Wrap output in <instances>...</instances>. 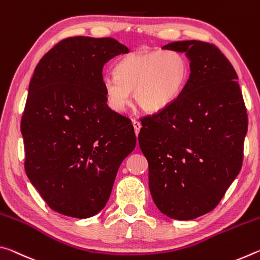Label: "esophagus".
<instances>
[{"label": "esophagus", "mask_w": 260, "mask_h": 260, "mask_svg": "<svg viewBox=\"0 0 260 260\" xmlns=\"http://www.w3.org/2000/svg\"><path fill=\"white\" fill-rule=\"evenodd\" d=\"M132 124H133L135 134H136V136H138L139 135V132L141 129V127H142V125H141V122L139 120H136V119H133V122H132Z\"/></svg>", "instance_id": "1"}]
</instances>
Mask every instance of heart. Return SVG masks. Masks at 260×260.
I'll return each instance as SVG.
<instances>
[{"instance_id": "obj_1", "label": "heart", "mask_w": 260, "mask_h": 260, "mask_svg": "<svg viewBox=\"0 0 260 260\" xmlns=\"http://www.w3.org/2000/svg\"><path fill=\"white\" fill-rule=\"evenodd\" d=\"M189 63L175 50L133 51L118 61L116 73L103 77L110 108L122 111L131 90L136 104L146 112L162 111L183 93L189 78Z\"/></svg>"}]
</instances>
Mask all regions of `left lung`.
I'll return each instance as SVG.
<instances>
[{
  "label": "left lung",
  "instance_id": "obj_1",
  "mask_svg": "<svg viewBox=\"0 0 260 260\" xmlns=\"http://www.w3.org/2000/svg\"><path fill=\"white\" fill-rule=\"evenodd\" d=\"M162 49L184 52L190 74L172 105L141 120L139 144L157 208L191 220L212 211L240 173L248 116L235 70L217 47L189 40Z\"/></svg>",
  "mask_w": 260,
  "mask_h": 260
}]
</instances>
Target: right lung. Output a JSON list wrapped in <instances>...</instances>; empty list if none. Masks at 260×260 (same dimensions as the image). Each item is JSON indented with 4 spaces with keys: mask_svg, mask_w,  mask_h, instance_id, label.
I'll list each match as a JSON object with an SVG mask.
<instances>
[{
    "mask_svg": "<svg viewBox=\"0 0 260 260\" xmlns=\"http://www.w3.org/2000/svg\"><path fill=\"white\" fill-rule=\"evenodd\" d=\"M129 49L112 38H68L39 61L20 129L25 171L49 208L85 219L102 210L134 150L131 120L110 109L105 63Z\"/></svg>",
    "mask_w": 260,
    "mask_h": 260,
    "instance_id": "obj_1",
    "label": "right lung"
}]
</instances>
